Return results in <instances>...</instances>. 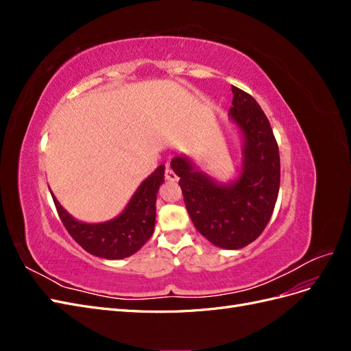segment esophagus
Listing matches in <instances>:
<instances>
[{
	"instance_id": "esophagus-1",
	"label": "esophagus",
	"mask_w": 351,
	"mask_h": 351,
	"mask_svg": "<svg viewBox=\"0 0 351 351\" xmlns=\"http://www.w3.org/2000/svg\"><path fill=\"white\" fill-rule=\"evenodd\" d=\"M165 180H167V182H171V183H174V182H177V180H178L177 174L168 165L165 168Z\"/></svg>"
}]
</instances>
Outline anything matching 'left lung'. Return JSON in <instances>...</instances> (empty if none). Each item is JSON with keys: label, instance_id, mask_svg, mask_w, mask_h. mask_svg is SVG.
Listing matches in <instances>:
<instances>
[{"label": "left lung", "instance_id": "1", "mask_svg": "<svg viewBox=\"0 0 351 351\" xmlns=\"http://www.w3.org/2000/svg\"><path fill=\"white\" fill-rule=\"evenodd\" d=\"M230 119L243 133L240 177L219 184L184 155L171 168L180 177L184 204L196 230L212 244L236 250L256 240L267 227L280 190V152L267 115L252 95L231 86Z\"/></svg>", "mask_w": 351, "mask_h": 351}]
</instances>
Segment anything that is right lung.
<instances>
[{
    "mask_svg": "<svg viewBox=\"0 0 351 351\" xmlns=\"http://www.w3.org/2000/svg\"><path fill=\"white\" fill-rule=\"evenodd\" d=\"M164 171L165 167L159 165L136 190L121 214L101 224L74 219L51 195L61 222L84 250L104 259H124L139 250L154 234L156 193L164 183Z\"/></svg>",
    "mask_w": 351,
    "mask_h": 351,
    "instance_id": "right-lung-1",
    "label": "right lung"
}]
</instances>
